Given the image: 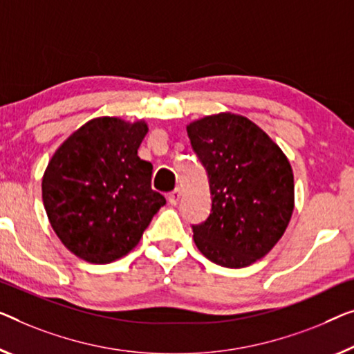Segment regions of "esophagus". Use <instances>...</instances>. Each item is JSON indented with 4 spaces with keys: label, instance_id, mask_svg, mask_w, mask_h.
<instances>
[{
    "label": "esophagus",
    "instance_id": "34e87169",
    "mask_svg": "<svg viewBox=\"0 0 354 354\" xmlns=\"http://www.w3.org/2000/svg\"><path fill=\"white\" fill-rule=\"evenodd\" d=\"M179 198H181V191H179V189H175V191H171L170 194H168V203L173 205V207H176Z\"/></svg>",
    "mask_w": 354,
    "mask_h": 354
}]
</instances>
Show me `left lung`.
I'll return each instance as SVG.
<instances>
[{
	"label": "left lung",
	"instance_id": "obj_1",
	"mask_svg": "<svg viewBox=\"0 0 354 354\" xmlns=\"http://www.w3.org/2000/svg\"><path fill=\"white\" fill-rule=\"evenodd\" d=\"M187 135L211 194L209 216L192 225L195 245L218 266H251L277 245L291 219L289 160L243 115H207L187 125Z\"/></svg>",
	"mask_w": 354,
	"mask_h": 354
}]
</instances>
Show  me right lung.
<instances>
[{"label": "right lung", "instance_id": "obj_1", "mask_svg": "<svg viewBox=\"0 0 354 354\" xmlns=\"http://www.w3.org/2000/svg\"><path fill=\"white\" fill-rule=\"evenodd\" d=\"M145 122L88 120L55 151L42 178V202L62 243L81 259L108 263L133 250L167 203L152 191V163L138 147Z\"/></svg>", "mask_w": 354, "mask_h": 354}]
</instances>
